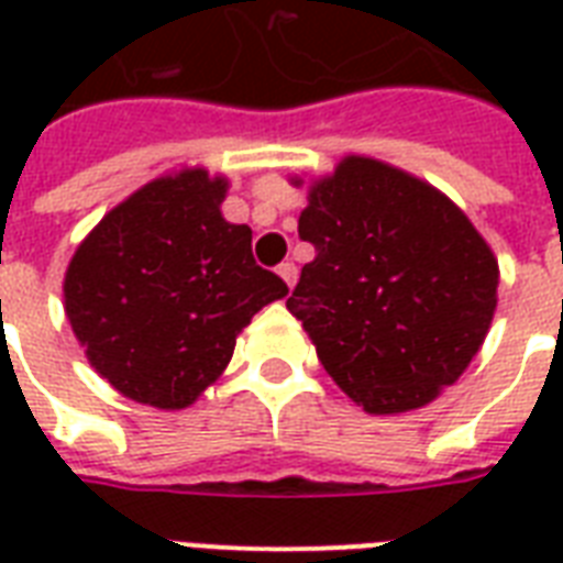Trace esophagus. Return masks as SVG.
Listing matches in <instances>:
<instances>
[{
	"instance_id": "1",
	"label": "esophagus",
	"mask_w": 563,
	"mask_h": 563,
	"mask_svg": "<svg viewBox=\"0 0 563 563\" xmlns=\"http://www.w3.org/2000/svg\"><path fill=\"white\" fill-rule=\"evenodd\" d=\"M277 274H280L283 280H286V286H295V283H298V265L295 263H280L277 265Z\"/></svg>"
}]
</instances>
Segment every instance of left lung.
<instances>
[{"instance_id":"1","label":"left lung","mask_w":563,"mask_h":563,"mask_svg":"<svg viewBox=\"0 0 563 563\" xmlns=\"http://www.w3.org/2000/svg\"><path fill=\"white\" fill-rule=\"evenodd\" d=\"M298 233L316 260L286 307L362 409H420L462 376L497 309L499 268L446 195L344 157L312 187Z\"/></svg>"}]
</instances>
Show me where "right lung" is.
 <instances>
[{
    "label": "right lung",
    "instance_id": "right-lung-1",
    "mask_svg": "<svg viewBox=\"0 0 563 563\" xmlns=\"http://www.w3.org/2000/svg\"><path fill=\"white\" fill-rule=\"evenodd\" d=\"M224 178H157L99 221L66 268V318L117 391L184 409L224 371L236 335L289 286L256 265L251 228L221 219Z\"/></svg>",
    "mask_w": 563,
    "mask_h": 563
}]
</instances>
